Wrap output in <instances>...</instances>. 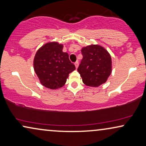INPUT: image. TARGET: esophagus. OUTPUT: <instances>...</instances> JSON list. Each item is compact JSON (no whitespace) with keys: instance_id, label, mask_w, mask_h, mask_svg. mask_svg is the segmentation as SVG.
I'll return each mask as SVG.
<instances>
[{"instance_id":"obj_1","label":"esophagus","mask_w":146,"mask_h":146,"mask_svg":"<svg viewBox=\"0 0 146 146\" xmlns=\"http://www.w3.org/2000/svg\"><path fill=\"white\" fill-rule=\"evenodd\" d=\"M75 67L76 69L78 68V67H79V61H76V62L75 63Z\"/></svg>"}]
</instances>
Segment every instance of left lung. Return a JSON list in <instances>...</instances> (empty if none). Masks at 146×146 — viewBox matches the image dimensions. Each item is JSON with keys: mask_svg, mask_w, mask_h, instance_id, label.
Segmentation results:
<instances>
[{"mask_svg": "<svg viewBox=\"0 0 146 146\" xmlns=\"http://www.w3.org/2000/svg\"><path fill=\"white\" fill-rule=\"evenodd\" d=\"M83 59L79 67L83 83L97 87L105 83L112 73V59L104 47L91 44L81 49Z\"/></svg>", "mask_w": 146, "mask_h": 146, "instance_id": "left-lung-1", "label": "left lung"}]
</instances>
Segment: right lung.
<instances>
[{"label": "right lung", "mask_w": 146, "mask_h": 146, "mask_svg": "<svg viewBox=\"0 0 146 146\" xmlns=\"http://www.w3.org/2000/svg\"><path fill=\"white\" fill-rule=\"evenodd\" d=\"M63 44L49 42L38 49L34 58V69L40 83L55 90L64 86L69 74L75 69L69 54L63 52Z\"/></svg>", "instance_id": "right-lung-1"}]
</instances>
